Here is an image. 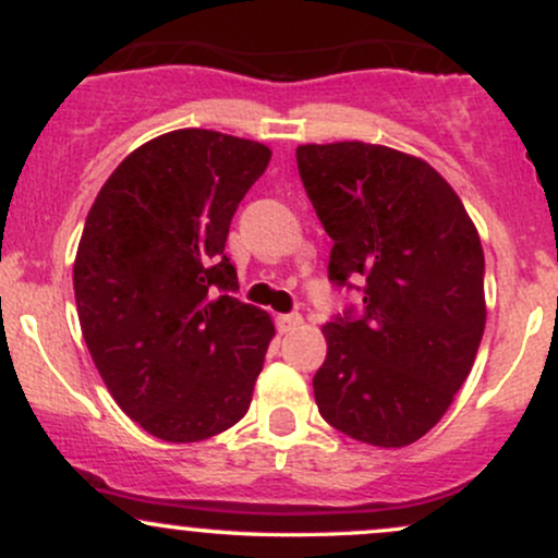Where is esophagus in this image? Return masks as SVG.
I'll return each mask as SVG.
<instances>
[{"instance_id":"1","label":"esophagus","mask_w":558,"mask_h":558,"mask_svg":"<svg viewBox=\"0 0 558 558\" xmlns=\"http://www.w3.org/2000/svg\"><path fill=\"white\" fill-rule=\"evenodd\" d=\"M301 323H304V319H301L299 312H291V315H278V317H275V325H278L280 332H288V330L299 328Z\"/></svg>"}]
</instances>
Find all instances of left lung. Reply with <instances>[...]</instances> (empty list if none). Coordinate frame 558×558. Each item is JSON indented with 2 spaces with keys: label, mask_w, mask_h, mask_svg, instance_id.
<instances>
[{
  "label": "left lung",
  "mask_w": 558,
  "mask_h": 558,
  "mask_svg": "<svg viewBox=\"0 0 558 558\" xmlns=\"http://www.w3.org/2000/svg\"><path fill=\"white\" fill-rule=\"evenodd\" d=\"M296 162L332 239L330 283L364 296L362 312L323 328L319 414L362 444H414L451 407L483 341L477 230L451 185L403 151L338 141L299 146Z\"/></svg>",
  "instance_id": "1"
}]
</instances>
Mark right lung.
<instances>
[{"instance_id": "add662e5", "label": "right lung", "mask_w": 558, "mask_h": 558, "mask_svg": "<svg viewBox=\"0 0 558 558\" xmlns=\"http://www.w3.org/2000/svg\"><path fill=\"white\" fill-rule=\"evenodd\" d=\"M257 141L202 128L138 146L107 178L73 265L83 338L118 407L194 444L246 414L275 325L243 304L230 220L267 170Z\"/></svg>"}]
</instances>
